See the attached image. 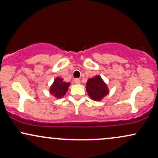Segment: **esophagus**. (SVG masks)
<instances>
[{
  "instance_id": "esophagus-1",
  "label": "esophagus",
  "mask_w": 158,
  "mask_h": 158,
  "mask_svg": "<svg viewBox=\"0 0 158 158\" xmlns=\"http://www.w3.org/2000/svg\"><path fill=\"white\" fill-rule=\"evenodd\" d=\"M74 82H75L76 84H79V83L81 82V80L79 79H74Z\"/></svg>"
}]
</instances>
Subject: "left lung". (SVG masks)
I'll return each instance as SVG.
<instances>
[{"label": "left lung", "mask_w": 158, "mask_h": 158, "mask_svg": "<svg viewBox=\"0 0 158 158\" xmlns=\"http://www.w3.org/2000/svg\"><path fill=\"white\" fill-rule=\"evenodd\" d=\"M86 90L89 97L94 101L101 100L108 94L107 85L99 76L88 79Z\"/></svg>", "instance_id": "8db88e82"}]
</instances>
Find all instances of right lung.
Instances as JSON below:
<instances>
[{
	"label": "right lung",
	"instance_id": "add662e5",
	"mask_svg": "<svg viewBox=\"0 0 158 158\" xmlns=\"http://www.w3.org/2000/svg\"><path fill=\"white\" fill-rule=\"evenodd\" d=\"M70 83L64 82L61 78H56L50 88V93L56 98H61L66 94Z\"/></svg>",
	"mask_w": 158,
	"mask_h": 158
}]
</instances>
